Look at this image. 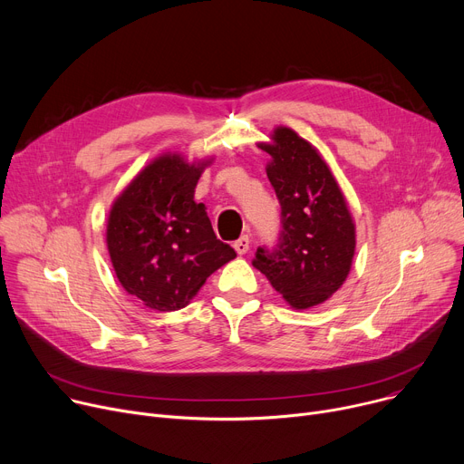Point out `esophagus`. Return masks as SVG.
Here are the masks:
<instances>
[{
  "instance_id": "obj_1",
  "label": "esophagus",
  "mask_w": 464,
  "mask_h": 464,
  "mask_svg": "<svg viewBox=\"0 0 464 464\" xmlns=\"http://www.w3.org/2000/svg\"><path fill=\"white\" fill-rule=\"evenodd\" d=\"M234 248L236 253L241 256V255H246L248 248H251V239H248V236H241L236 243H234Z\"/></svg>"
}]
</instances>
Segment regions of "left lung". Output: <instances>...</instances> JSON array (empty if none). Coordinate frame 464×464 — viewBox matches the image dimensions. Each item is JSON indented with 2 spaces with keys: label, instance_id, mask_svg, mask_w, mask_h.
<instances>
[{
  "label": "left lung",
  "instance_id": "obj_1",
  "mask_svg": "<svg viewBox=\"0 0 464 464\" xmlns=\"http://www.w3.org/2000/svg\"><path fill=\"white\" fill-rule=\"evenodd\" d=\"M280 202L282 232L273 251L258 248L253 266L295 310L325 303L345 282L354 256V223L333 170L319 150L286 126L258 145Z\"/></svg>",
  "mask_w": 464,
  "mask_h": 464
}]
</instances>
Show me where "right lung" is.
Masks as SVG:
<instances>
[{
  "instance_id": "obj_1",
  "label": "right lung",
  "mask_w": 464,
  "mask_h": 464,
  "mask_svg": "<svg viewBox=\"0 0 464 464\" xmlns=\"http://www.w3.org/2000/svg\"><path fill=\"white\" fill-rule=\"evenodd\" d=\"M213 158L188 161L165 152L115 198L105 243L121 286L142 304L172 312L191 303L206 278L236 258L195 202V188Z\"/></svg>"
}]
</instances>
